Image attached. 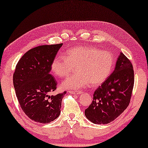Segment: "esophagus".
<instances>
[{
	"instance_id": "obj_1",
	"label": "esophagus",
	"mask_w": 148,
	"mask_h": 148,
	"mask_svg": "<svg viewBox=\"0 0 148 148\" xmlns=\"http://www.w3.org/2000/svg\"><path fill=\"white\" fill-rule=\"evenodd\" d=\"M70 93H71V94H74V95H80L81 93H82V92H81V91H76V92H74V91H71V92H70Z\"/></svg>"
}]
</instances>
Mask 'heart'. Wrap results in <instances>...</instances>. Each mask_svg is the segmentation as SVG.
<instances>
[{
    "mask_svg": "<svg viewBox=\"0 0 148 148\" xmlns=\"http://www.w3.org/2000/svg\"><path fill=\"white\" fill-rule=\"evenodd\" d=\"M115 64L113 56L108 51L92 47L79 46L70 49L66 56H56L51 64L56 76L66 78L76 68L77 74L62 84L68 90H79L91 84L99 86L109 78Z\"/></svg>",
    "mask_w": 148,
    "mask_h": 148,
    "instance_id": "heart-1",
    "label": "heart"
}]
</instances>
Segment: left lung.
<instances>
[{
	"label": "left lung",
	"instance_id": "1",
	"mask_svg": "<svg viewBox=\"0 0 148 148\" xmlns=\"http://www.w3.org/2000/svg\"><path fill=\"white\" fill-rule=\"evenodd\" d=\"M134 84L132 62L121 52L113 73L95 91L92 103L85 110L86 117L95 124L113 121L130 104Z\"/></svg>",
	"mask_w": 148,
	"mask_h": 148
}]
</instances>
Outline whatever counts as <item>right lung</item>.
<instances>
[{"mask_svg":"<svg viewBox=\"0 0 148 148\" xmlns=\"http://www.w3.org/2000/svg\"><path fill=\"white\" fill-rule=\"evenodd\" d=\"M62 43L31 49L22 56L13 74V85L18 103L25 115L41 123L59 116L62 100L66 92L49 95L57 88L50 74L51 64Z\"/></svg>","mask_w":148,"mask_h":148,"instance_id":"right-lung-1","label":"right lung"}]
</instances>
